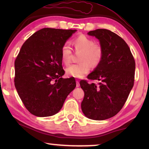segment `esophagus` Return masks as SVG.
Returning a JSON list of instances; mask_svg holds the SVG:
<instances>
[{"instance_id": "esophagus-1", "label": "esophagus", "mask_w": 149, "mask_h": 149, "mask_svg": "<svg viewBox=\"0 0 149 149\" xmlns=\"http://www.w3.org/2000/svg\"><path fill=\"white\" fill-rule=\"evenodd\" d=\"M80 86V84H79V81L78 80H76V87H79Z\"/></svg>"}]
</instances>
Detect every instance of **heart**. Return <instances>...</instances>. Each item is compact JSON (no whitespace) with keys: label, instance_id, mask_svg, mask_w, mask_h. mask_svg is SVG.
Segmentation results:
<instances>
[{"label":"heart","instance_id":"obj_1","mask_svg":"<svg viewBox=\"0 0 149 149\" xmlns=\"http://www.w3.org/2000/svg\"><path fill=\"white\" fill-rule=\"evenodd\" d=\"M75 51H81L78 64L70 65L65 70L66 74L74 77H82L90 71L91 67L95 68L101 63L104 56V49L100 44L85 35H80L73 41ZM72 50L67 43L63 45L60 50L62 61L68 65L72 61Z\"/></svg>","mask_w":149,"mask_h":149}]
</instances>
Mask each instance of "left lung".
I'll return each instance as SVG.
<instances>
[{
  "mask_svg": "<svg viewBox=\"0 0 149 149\" xmlns=\"http://www.w3.org/2000/svg\"><path fill=\"white\" fill-rule=\"evenodd\" d=\"M88 35L99 40L104 56L87 76L89 79L99 80V84L80 81L85 93L81 110L90 119L104 120L116 115L127 100L134 84L135 62L129 46L115 33L98 29Z\"/></svg>",
  "mask_w": 149,
  "mask_h": 149,
  "instance_id": "8db88e82",
  "label": "left lung"
}]
</instances>
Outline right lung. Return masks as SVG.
Wrapping results in <instances>:
<instances>
[{
	"label": "right lung",
	"instance_id": "add662e5",
	"mask_svg": "<svg viewBox=\"0 0 149 149\" xmlns=\"http://www.w3.org/2000/svg\"><path fill=\"white\" fill-rule=\"evenodd\" d=\"M76 30L43 28L29 37L14 62V85L25 107L33 115L56 114L75 89L74 78L63 79L60 50Z\"/></svg>",
	"mask_w": 149,
	"mask_h": 149
}]
</instances>
